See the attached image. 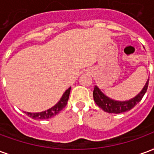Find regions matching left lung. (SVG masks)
<instances>
[{"label":"left lung","instance_id":"8db88e82","mask_svg":"<svg viewBox=\"0 0 154 154\" xmlns=\"http://www.w3.org/2000/svg\"><path fill=\"white\" fill-rule=\"evenodd\" d=\"M148 86H149V79L147 81L144 87L143 88V90L140 91V93H139V95H137L133 99L127 100V101H117V100H111L109 97L105 96L100 91V89L96 86L94 87L93 91L94 100L98 106L100 107L102 110L108 113L119 114L125 112V111L131 110L132 108L135 106V105H137L142 100L143 97L147 91Z\"/></svg>","mask_w":154,"mask_h":154}]
</instances>
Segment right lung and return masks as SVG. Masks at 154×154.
I'll return each instance as SVG.
<instances>
[{"label":"right lung","instance_id":"right-lung-1","mask_svg":"<svg viewBox=\"0 0 154 154\" xmlns=\"http://www.w3.org/2000/svg\"><path fill=\"white\" fill-rule=\"evenodd\" d=\"M70 91L71 87H69L64 92L63 97L61 98V100L54 107L48 109V110H45V111H43V112H40V113H29V112H25V113H26V115L29 116V117H31L32 119H46L56 116L57 114L59 113L61 110L67 106V100H68V98H69Z\"/></svg>","mask_w":154,"mask_h":154}]
</instances>
